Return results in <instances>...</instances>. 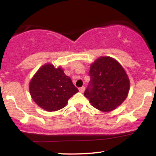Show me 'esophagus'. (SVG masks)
<instances>
[{
    "mask_svg": "<svg viewBox=\"0 0 156 156\" xmlns=\"http://www.w3.org/2000/svg\"><path fill=\"white\" fill-rule=\"evenodd\" d=\"M84 90H85V87H80V88H79L80 92L83 93L84 92Z\"/></svg>",
    "mask_w": 156,
    "mask_h": 156,
    "instance_id": "esophagus-1",
    "label": "esophagus"
}]
</instances>
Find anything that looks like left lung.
I'll return each instance as SVG.
<instances>
[{"label": "left lung", "mask_w": 156, "mask_h": 156, "mask_svg": "<svg viewBox=\"0 0 156 156\" xmlns=\"http://www.w3.org/2000/svg\"><path fill=\"white\" fill-rule=\"evenodd\" d=\"M90 81L84 92L92 106L111 112L128 96L130 81L122 67L114 58L100 57L90 67Z\"/></svg>", "instance_id": "1"}]
</instances>
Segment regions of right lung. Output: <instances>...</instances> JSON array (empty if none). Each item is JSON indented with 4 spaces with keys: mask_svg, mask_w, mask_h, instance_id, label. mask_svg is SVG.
I'll return each mask as SVG.
<instances>
[{
    "mask_svg": "<svg viewBox=\"0 0 156 156\" xmlns=\"http://www.w3.org/2000/svg\"><path fill=\"white\" fill-rule=\"evenodd\" d=\"M29 90L34 101L48 112L64 108L68 100L78 92L63 69L52 64L43 65L37 71L30 82Z\"/></svg>",
    "mask_w": 156,
    "mask_h": 156,
    "instance_id": "add662e5",
    "label": "right lung"
}]
</instances>
